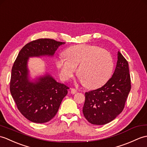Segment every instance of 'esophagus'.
Here are the masks:
<instances>
[{
	"label": "esophagus",
	"instance_id": "esophagus-1",
	"mask_svg": "<svg viewBox=\"0 0 147 147\" xmlns=\"http://www.w3.org/2000/svg\"><path fill=\"white\" fill-rule=\"evenodd\" d=\"M71 93L73 94L76 93H77V90L74 89V88H71Z\"/></svg>",
	"mask_w": 147,
	"mask_h": 147
}]
</instances>
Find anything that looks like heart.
<instances>
[{
	"label": "heart",
	"mask_w": 147,
	"mask_h": 147,
	"mask_svg": "<svg viewBox=\"0 0 147 147\" xmlns=\"http://www.w3.org/2000/svg\"><path fill=\"white\" fill-rule=\"evenodd\" d=\"M62 80L73 76L78 68V74L84 85L95 89L104 85L111 78L114 68L113 59L108 51L100 47L81 44L71 47L60 54L56 61Z\"/></svg>",
	"instance_id": "b5f03b06"
}]
</instances>
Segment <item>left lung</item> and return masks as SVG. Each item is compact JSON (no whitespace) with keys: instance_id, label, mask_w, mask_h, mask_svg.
Wrapping results in <instances>:
<instances>
[{"instance_id":"8db88e82","label":"left lung","mask_w":147,"mask_h":147,"mask_svg":"<svg viewBox=\"0 0 147 147\" xmlns=\"http://www.w3.org/2000/svg\"><path fill=\"white\" fill-rule=\"evenodd\" d=\"M130 90L128 63L118 51L117 66L112 77L102 87L85 93L83 108L85 118L96 125L113 120L124 109Z\"/></svg>"}]
</instances>
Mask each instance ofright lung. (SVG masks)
Listing matches in <instances>:
<instances>
[{"label":"right lung","instance_id":"obj_1","mask_svg":"<svg viewBox=\"0 0 147 147\" xmlns=\"http://www.w3.org/2000/svg\"><path fill=\"white\" fill-rule=\"evenodd\" d=\"M63 44L51 39L32 40L22 47L13 64L10 91L19 111L30 121L43 123L53 118L69 87L49 74L29 81L27 61L29 57L52 56Z\"/></svg>","mask_w":147,"mask_h":147}]
</instances>
